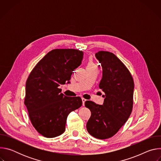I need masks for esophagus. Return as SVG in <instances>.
Here are the masks:
<instances>
[{"label":"esophagus","instance_id":"esophagus-1","mask_svg":"<svg viewBox=\"0 0 161 161\" xmlns=\"http://www.w3.org/2000/svg\"><path fill=\"white\" fill-rule=\"evenodd\" d=\"M81 99H82V102H83V105L84 106V104H85V102L86 101V99H85V98H81Z\"/></svg>","mask_w":161,"mask_h":161}]
</instances>
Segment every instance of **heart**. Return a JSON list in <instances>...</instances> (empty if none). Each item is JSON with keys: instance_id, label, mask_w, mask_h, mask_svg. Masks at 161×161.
<instances>
[{"instance_id": "obj_1", "label": "heart", "mask_w": 161, "mask_h": 161, "mask_svg": "<svg viewBox=\"0 0 161 161\" xmlns=\"http://www.w3.org/2000/svg\"><path fill=\"white\" fill-rule=\"evenodd\" d=\"M96 66L95 63L94 62V60L92 57H90L88 60V63H87V66L86 67H94Z\"/></svg>"}]
</instances>
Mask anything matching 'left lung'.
I'll return each mask as SVG.
<instances>
[{
    "instance_id": "obj_1",
    "label": "left lung",
    "mask_w": 161,
    "mask_h": 161,
    "mask_svg": "<svg viewBox=\"0 0 161 161\" xmlns=\"http://www.w3.org/2000/svg\"><path fill=\"white\" fill-rule=\"evenodd\" d=\"M96 57L103 68L99 86L105 93L104 100L103 105L85 101L91 111L86 129L96 138L105 140L117 133L128 120L133 107L134 85L128 69L115 55L99 51Z\"/></svg>"
}]
</instances>
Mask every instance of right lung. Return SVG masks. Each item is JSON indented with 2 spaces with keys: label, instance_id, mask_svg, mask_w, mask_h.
<instances>
[{
  "label": "right lung",
  "instance_id": "obj_1",
  "mask_svg": "<svg viewBox=\"0 0 161 161\" xmlns=\"http://www.w3.org/2000/svg\"><path fill=\"white\" fill-rule=\"evenodd\" d=\"M83 55L82 51L75 49L53 50L36 64L27 78L24 104L32 125L46 137L62 134L68 114L82 105L81 97L64 96L59 86L70 83Z\"/></svg>",
  "mask_w": 161,
  "mask_h": 161
}]
</instances>
